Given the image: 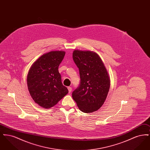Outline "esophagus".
<instances>
[{
    "mask_svg": "<svg viewBox=\"0 0 150 150\" xmlns=\"http://www.w3.org/2000/svg\"><path fill=\"white\" fill-rule=\"evenodd\" d=\"M67 89H68V90H69V93H71L72 91L71 87H70V86H69V87L67 88Z\"/></svg>",
    "mask_w": 150,
    "mask_h": 150,
    "instance_id": "esophagus-1",
    "label": "esophagus"
}]
</instances>
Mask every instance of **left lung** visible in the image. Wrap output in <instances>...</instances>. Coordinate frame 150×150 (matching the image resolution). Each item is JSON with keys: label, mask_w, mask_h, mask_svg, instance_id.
I'll use <instances>...</instances> for the list:
<instances>
[{"label": "left lung", "mask_w": 150, "mask_h": 150, "mask_svg": "<svg viewBox=\"0 0 150 150\" xmlns=\"http://www.w3.org/2000/svg\"><path fill=\"white\" fill-rule=\"evenodd\" d=\"M74 62L78 67L80 82L72 96L85 113L99 110L106 99L110 86L107 70L100 56L92 51L75 50Z\"/></svg>", "instance_id": "8db88e82"}]
</instances>
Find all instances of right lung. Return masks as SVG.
<instances>
[{
    "label": "right lung",
    "mask_w": 150,
    "mask_h": 150,
    "mask_svg": "<svg viewBox=\"0 0 150 150\" xmlns=\"http://www.w3.org/2000/svg\"><path fill=\"white\" fill-rule=\"evenodd\" d=\"M65 55L64 51H51L44 54L29 70L27 83L34 102L44 108L54 106L68 92L63 86L58 66Z\"/></svg>",
    "instance_id": "obj_1"
}]
</instances>
